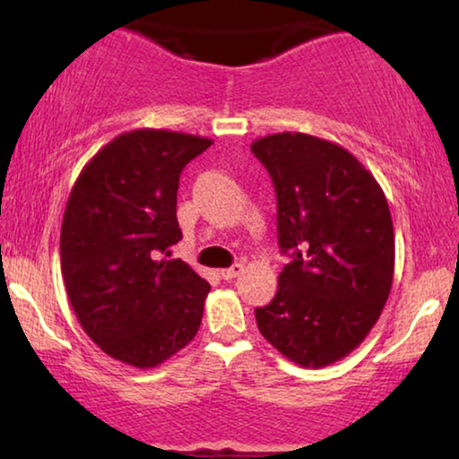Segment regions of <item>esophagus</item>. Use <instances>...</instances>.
<instances>
[{"instance_id": "obj_1", "label": "esophagus", "mask_w": 459, "mask_h": 459, "mask_svg": "<svg viewBox=\"0 0 459 459\" xmlns=\"http://www.w3.org/2000/svg\"><path fill=\"white\" fill-rule=\"evenodd\" d=\"M242 272H244L242 263H236V265H231V267H228V269H221V272H219V275H221L223 280H234V278H238V275H240Z\"/></svg>"}]
</instances>
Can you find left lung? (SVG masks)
<instances>
[{
  "label": "left lung",
  "instance_id": "left-lung-1",
  "mask_svg": "<svg viewBox=\"0 0 459 459\" xmlns=\"http://www.w3.org/2000/svg\"><path fill=\"white\" fill-rule=\"evenodd\" d=\"M250 150L272 175L280 248L292 255L272 303L255 309L256 325L297 366H330L366 341L391 294L386 196L349 150L322 137L281 131Z\"/></svg>",
  "mask_w": 459,
  "mask_h": 459
}]
</instances>
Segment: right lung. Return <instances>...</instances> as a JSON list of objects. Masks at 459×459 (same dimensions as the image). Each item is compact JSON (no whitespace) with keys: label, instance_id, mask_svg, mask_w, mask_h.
Returning a JSON list of instances; mask_svg holds the SVG:
<instances>
[{"label":"right lung","instance_id":"obj_1","mask_svg":"<svg viewBox=\"0 0 459 459\" xmlns=\"http://www.w3.org/2000/svg\"><path fill=\"white\" fill-rule=\"evenodd\" d=\"M211 143L169 129L125 131L74 181L62 278L81 328L112 359L150 369L196 336L211 284L167 256L181 240L179 175Z\"/></svg>","mask_w":459,"mask_h":459}]
</instances>
